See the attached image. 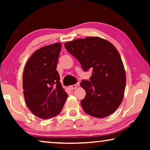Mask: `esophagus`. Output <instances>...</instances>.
I'll return each mask as SVG.
<instances>
[{
  "label": "esophagus",
  "mask_w": 150,
  "mask_h": 150,
  "mask_svg": "<svg viewBox=\"0 0 150 150\" xmlns=\"http://www.w3.org/2000/svg\"><path fill=\"white\" fill-rule=\"evenodd\" d=\"M79 86V83H77V84H75V85L69 86V88L70 90H73V89H75V88L78 87Z\"/></svg>",
  "instance_id": "34e87169"
}]
</instances>
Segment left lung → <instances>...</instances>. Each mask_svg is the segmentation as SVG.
I'll list each match as a JSON object with an SVG mask.
<instances>
[{
    "mask_svg": "<svg viewBox=\"0 0 150 150\" xmlns=\"http://www.w3.org/2000/svg\"><path fill=\"white\" fill-rule=\"evenodd\" d=\"M65 47L80 62L83 69H93L90 81L81 86L86 96L81 101L86 113L98 118L112 114L120 105L126 87V73L118 50L108 40L86 37L66 42Z\"/></svg>",
    "mask_w": 150,
    "mask_h": 150,
    "instance_id": "obj_1",
    "label": "left lung"
}]
</instances>
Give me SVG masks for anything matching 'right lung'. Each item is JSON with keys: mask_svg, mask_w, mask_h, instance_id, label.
<instances>
[{"mask_svg": "<svg viewBox=\"0 0 150 150\" xmlns=\"http://www.w3.org/2000/svg\"><path fill=\"white\" fill-rule=\"evenodd\" d=\"M61 43L42 47L33 53L23 72V93L28 108L40 118L61 112L67 94L60 83L57 69Z\"/></svg>", "mask_w": 150, "mask_h": 150, "instance_id": "obj_1", "label": "right lung"}]
</instances>
